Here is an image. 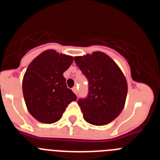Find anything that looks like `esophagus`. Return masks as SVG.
Segmentation results:
<instances>
[{
	"mask_svg": "<svg viewBox=\"0 0 160 160\" xmlns=\"http://www.w3.org/2000/svg\"><path fill=\"white\" fill-rule=\"evenodd\" d=\"M72 90H73V92L74 93V94H78V90H77V87H73V89H72Z\"/></svg>",
	"mask_w": 160,
	"mask_h": 160,
	"instance_id": "34e87169",
	"label": "esophagus"
}]
</instances>
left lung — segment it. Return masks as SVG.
<instances>
[{
    "label": "left lung",
    "instance_id": "obj_1",
    "mask_svg": "<svg viewBox=\"0 0 160 160\" xmlns=\"http://www.w3.org/2000/svg\"><path fill=\"white\" fill-rule=\"evenodd\" d=\"M76 65L89 82V94L80 99L83 118L94 126L107 125L123 110L128 82L123 73L110 56L101 51L74 57Z\"/></svg>",
    "mask_w": 160,
    "mask_h": 160
}]
</instances>
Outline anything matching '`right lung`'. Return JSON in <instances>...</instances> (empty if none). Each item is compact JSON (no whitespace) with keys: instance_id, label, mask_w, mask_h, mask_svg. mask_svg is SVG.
Masks as SVG:
<instances>
[{"instance_id":"1","label":"right lung","mask_w":160,"mask_h":160,"mask_svg":"<svg viewBox=\"0 0 160 160\" xmlns=\"http://www.w3.org/2000/svg\"><path fill=\"white\" fill-rule=\"evenodd\" d=\"M73 62V57L47 49L28 66L22 80V91L28 111L42 123L58 122L77 97L67 88L63 73Z\"/></svg>"}]
</instances>
